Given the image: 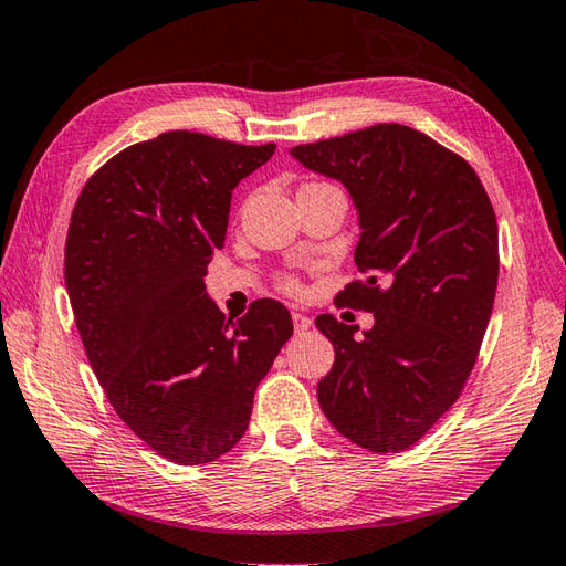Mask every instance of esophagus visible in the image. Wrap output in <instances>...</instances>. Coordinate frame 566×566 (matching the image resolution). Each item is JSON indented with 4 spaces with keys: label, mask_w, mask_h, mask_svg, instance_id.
Wrapping results in <instances>:
<instances>
[{
    "label": "esophagus",
    "mask_w": 566,
    "mask_h": 566,
    "mask_svg": "<svg viewBox=\"0 0 566 566\" xmlns=\"http://www.w3.org/2000/svg\"><path fill=\"white\" fill-rule=\"evenodd\" d=\"M313 325V319L307 317V315H303V313H293V327H295V333H305L307 327Z\"/></svg>",
    "instance_id": "1"
}]
</instances>
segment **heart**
<instances>
[{
	"mask_svg": "<svg viewBox=\"0 0 566 566\" xmlns=\"http://www.w3.org/2000/svg\"><path fill=\"white\" fill-rule=\"evenodd\" d=\"M283 285L287 287V291H297V283H295V281H285Z\"/></svg>",
	"mask_w": 566,
	"mask_h": 566,
	"instance_id": "obj_1",
	"label": "heart"
}]
</instances>
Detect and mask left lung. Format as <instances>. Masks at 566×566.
<instances>
[{
  "instance_id": "left-lung-1",
  "label": "left lung",
  "mask_w": 566,
  "mask_h": 566,
  "mask_svg": "<svg viewBox=\"0 0 566 566\" xmlns=\"http://www.w3.org/2000/svg\"><path fill=\"white\" fill-rule=\"evenodd\" d=\"M291 155L349 191L355 263L369 279L339 297L375 313L361 337L357 325L315 317L335 347L317 401L352 443L399 453L453 407L478 359L497 287L493 205L463 157L407 125H371Z\"/></svg>"
}]
</instances>
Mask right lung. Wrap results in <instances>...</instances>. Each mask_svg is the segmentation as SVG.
Returning a JSON list of instances; mask_svg holds the SVG:
<instances>
[{"label":"right lung","instance_id":"obj_1","mask_svg":"<svg viewBox=\"0 0 566 566\" xmlns=\"http://www.w3.org/2000/svg\"><path fill=\"white\" fill-rule=\"evenodd\" d=\"M273 153L163 133L108 159L73 207L63 275L85 355L117 416L179 465L239 443L255 387L293 335L279 301L233 323L205 285L233 187Z\"/></svg>","mask_w":566,"mask_h":566}]
</instances>
